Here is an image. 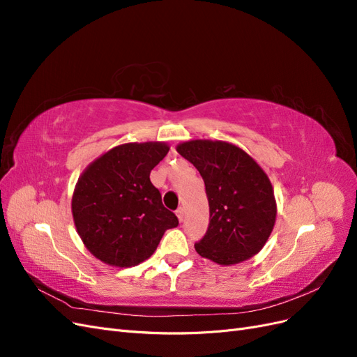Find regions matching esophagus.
I'll use <instances>...</instances> for the list:
<instances>
[{"mask_svg":"<svg viewBox=\"0 0 357 357\" xmlns=\"http://www.w3.org/2000/svg\"><path fill=\"white\" fill-rule=\"evenodd\" d=\"M176 214H177L178 220H180V222H183V218H185V208H183V207H178V208H177V211H176Z\"/></svg>","mask_w":357,"mask_h":357,"instance_id":"obj_1","label":"esophagus"}]
</instances>
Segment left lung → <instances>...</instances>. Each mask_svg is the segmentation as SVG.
Segmentation results:
<instances>
[{
	"mask_svg": "<svg viewBox=\"0 0 357 357\" xmlns=\"http://www.w3.org/2000/svg\"><path fill=\"white\" fill-rule=\"evenodd\" d=\"M205 183L208 229L197 252L220 265L255 256L275 223V199L269 178L244 150L225 142L193 139L177 147Z\"/></svg>",
	"mask_w": 357,
	"mask_h": 357,
	"instance_id": "left-lung-1",
	"label": "left lung"
}]
</instances>
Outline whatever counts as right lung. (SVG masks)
Masks as SVG:
<instances>
[{"label": "right lung", "instance_id": "right-lung-1", "mask_svg": "<svg viewBox=\"0 0 357 357\" xmlns=\"http://www.w3.org/2000/svg\"><path fill=\"white\" fill-rule=\"evenodd\" d=\"M165 143L117 146L86 168L73 195L75 228L88 250L114 266L153 255L177 215L164 207L150 171L168 153Z\"/></svg>", "mask_w": 357, "mask_h": 357}]
</instances>
